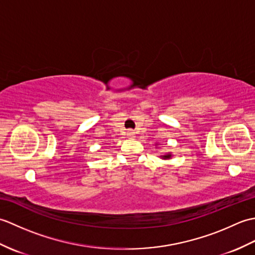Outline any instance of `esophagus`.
Listing matches in <instances>:
<instances>
[{"label":"esophagus","instance_id":"1","mask_svg":"<svg viewBox=\"0 0 255 255\" xmlns=\"http://www.w3.org/2000/svg\"><path fill=\"white\" fill-rule=\"evenodd\" d=\"M128 136H129V137H133V136H134V132L129 131V132H128Z\"/></svg>","mask_w":255,"mask_h":255}]
</instances>
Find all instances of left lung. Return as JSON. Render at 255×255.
Masks as SVG:
<instances>
[{
    "instance_id": "1",
    "label": "left lung",
    "mask_w": 255,
    "mask_h": 255,
    "mask_svg": "<svg viewBox=\"0 0 255 255\" xmlns=\"http://www.w3.org/2000/svg\"><path fill=\"white\" fill-rule=\"evenodd\" d=\"M170 156H171V154H166V155H162V158H163V159H169Z\"/></svg>"
}]
</instances>
